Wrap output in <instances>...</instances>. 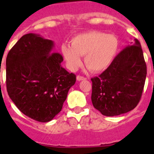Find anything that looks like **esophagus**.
Returning a JSON list of instances; mask_svg holds the SVG:
<instances>
[{
    "label": "esophagus",
    "instance_id": "34e87169",
    "mask_svg": "<svg viewBox=\"0 0 154 154\" xmlns=\"http://www.w3.org/2000/svg\"><path fill=\"white\" fill-rule=\"evenodd\" d=\"M76 79L78 80V81H82V80H85V79H85V77H83V76L78 75L77 77H76Z\"/></svg>",
    "mask_w": 154,
    "mask_h": 154
}]
</instances>
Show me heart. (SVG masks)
<instances>
[{"label":"heart","mask_w":154,"mask_h":154,"mask_svg":"<svg viewBox=\"0 0 154 154\" xmlns=\"http://www.w3.org/2000/svg\"><path fill=\"white\" fill-rule=\"evenodd\" d=\"M71 46L62 45V52L70 70L75 71L81 65V57L93 72L106 69L113 60L118 49L117 38L112 35L92 31L74 36Z\"/></svg>","instance_id":"1"}]
</instances>
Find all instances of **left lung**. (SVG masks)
Here are the masks:
<instances>
[{
	"label": "left lung",
	"instance_id": "left-lung-1",
	"mask_svg": "<svg viewBox=\"0 0 154 154\" xmlns=\"http://www.w3.org/2000/svg\"><path fill=\"white\" fill-rule=\"evenodd\" d=\"M146 76L141 45L134 39L101 75L91 79L93 106L106 116L130 112L140 100Z\"/></svg>",
	"mask_w": 154,
	"mask_h": 154
}]
</instances>
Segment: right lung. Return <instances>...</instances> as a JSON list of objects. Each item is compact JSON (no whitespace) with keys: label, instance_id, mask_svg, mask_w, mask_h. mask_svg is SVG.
Here are the masks:
<instances>
[{"label":"right lung","instance_id":"right-lung-1","mask_svg":"<svg viewBox=\"0 0 154 154\" xmlns=\"http://www.w3.org/2000/svg\"><path fill=\"white\" fill-rule=\"evenodd\" d=\"M54 42L29 33L17 41L6 58L7 91L24 115L49 122L62 109L69 89L76 81L61 63L63 57L53 52Z\"/></svg>","mask_w":154,"mask_h":154}]
</instances>
